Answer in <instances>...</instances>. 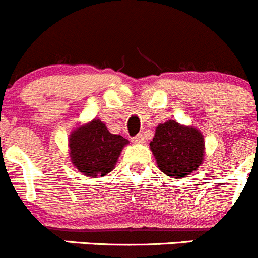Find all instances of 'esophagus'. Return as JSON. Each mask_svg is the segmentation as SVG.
<instances>
[{"mask_svg": "<svg viewBox=\"0 0 258 258\" xmlns=\"http://www.w3.org/2000/svg\"><path fill=\"white\" fill-rule=\"evenodd\" d=\"M132 141H134L135 144H141V143H144V135H143V134L136 135V136H135L134 139H132Z\"/></svg>", "mask_w": 258, "mask_h": 258, "instance_id": "1", "label": "esophagus"}]
</instances>
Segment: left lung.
Returning <instances> with one entry per match:
<instances>
[{"label":"left lung","instance_id":"1","mask_svg":"<svg viewBox=\"0 0 258 258\" xmlns=\"http://www.w3.org/2000/svg\"><path fill=\"white\" fill-rule=\"evenodd\" d=\"M204 136L192 127L168 121L156 127L150 149L159 169L172 178L188 177L204 162Z\"/></svg>","mask_w":258,"mask_h":258}]
</instances>
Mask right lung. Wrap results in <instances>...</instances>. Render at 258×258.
I'll use <instances>...</instances> for the list:
<instances>
[{"label": "right lung", "instance_id": "1", "mask_svg": "<svg viewBox=\"0 0 258 258\" xmlns=\"http://www.w3.org/2000/svg\"><path fill=\"white\" fill-rule=\"evenodd\" d=\"M128 140L113 135L99 119L79 127L70 137L71 162L88 177L105 175L114 168L117 159Z\"/></svg>", "mask_w": 258, "mask_h": 258}]
</instances>
